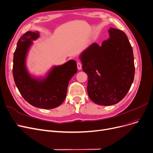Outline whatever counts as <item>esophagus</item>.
<instances>
[{
  "label": "esophagus",
  "instance_id": "obj_1",
  "mask_svg": "<svg viewBox=\"0 0 153 153\" xmlns=\"http://www.w3.org/2000/svg\"><path fill=\"white\" fill-rule=\"evenodd\" d=\"M77 67L79 70H81L82 69V64L80 62H77Z\"/></svg>",
  "mask_w": 153,
  "mask_h": 153
}]
</instances>
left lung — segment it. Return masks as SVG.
<instances>
[{
	"label": "left lung",
	"mask_w": 153,
	"mask_h": 153,
	"mask_svg": "<svg viewBox=\"0 0 153 153\" xmlns=\"http://www.w3.org/2000/svg\"><path fill=\"white\" fill-rule=\"evenodd\" d=\"M109 39L101 45L93 43L79 56L88 77V96L101 105L117 104L127 94L133 82V51L125 33L110 27Z\"/></svg>",
	"instance_id": "1"
}]
</instances>
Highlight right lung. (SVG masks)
<instances>
[{
  "instance_id": "obj_1",
  "label": "right lung",
  "mask_w": 153,
  "mask_h": 153,
  "mask_svg": "<svg viewBox=\"0 0 153 153\" xmlns=\"http://www.w3.org/2000/svg\"><path fill=\"white\" fill-rule=\"evenodd\" d=\"M39 32L28 31L17 42L13 59V76L17 88L25 100L34 107L50 109L65 100L68 84L77 71L76 62L70 60L54 66L44 78L32 77L26 68L25 60L32 41Z\"/></svg>"
}]
</instances>
